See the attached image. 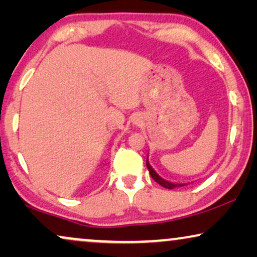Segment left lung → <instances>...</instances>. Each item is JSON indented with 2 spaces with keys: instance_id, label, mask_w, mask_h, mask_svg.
<instances>
[{
  "instance_id": "1",
  "label": "left lung",
  "mask_w": 257,
  "mask_h": 257,
  "mask_svg": "<svg viewBox=\"0 0 257 257\" xmlns=\"http://www.w3.org/2000/svg\"><path fill=\"white\" fill-rule=\"evenodd\" d=\"M146 166H147V168H149V172H150L151 177L153 178V180H156L158 184L161 185L165 188L173 189V188H177V187H181V186H184V185H187V184H177V182H171V181H167V180H165V179H163L161 177H159V174H158L157 172L153 170L152 166H151V165H150V163H149V156H147Z\"/></svg>"
}]
</instances>
